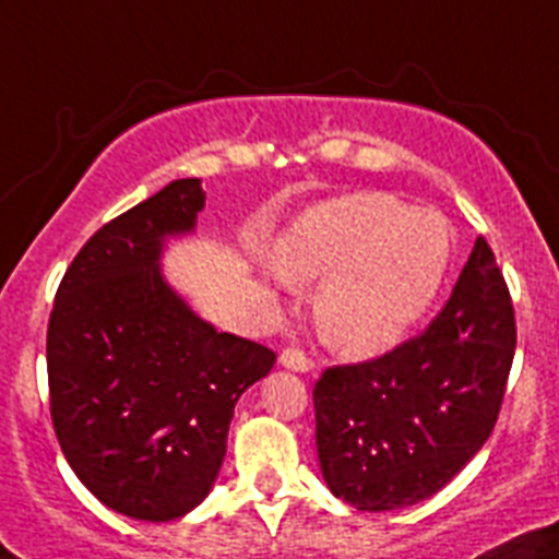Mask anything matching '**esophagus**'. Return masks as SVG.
I'll list each match as a JSON object with an SVG mask.
<instances>
[{
	"label": "esophagus",
	"instance_id": "34e87169",
	"mask_svg": "<svg viewBox=\"0 0 559 559\" xmlns=\"http://www.w3.org/2000/svg\"><path fill=\"white\" fill-rule=\"evenodd\" d=\"M278 361H281V367H286V370H295V373H311V370H314V361H311L300 348H284L281 350Z\"/></svg>",
	"mask_w": 559,
	"mask_h": 559
}]
</instances>
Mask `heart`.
<instances>
[{"label": "heart", "mask_w": 559, "mask_h": 559, "mask_svg": "<svg viewBox=\"0 0 559 559\" xmlns=\"http://www.w3.org/2000/svg\"><path fill=\"white\" fill-rule=\"evenodd\" d=\"M454 228L440 211L390 194H348L300 214L281 236L275 264L317 284V329L331 348L376 356L404 340L449 278Z\"/></svg>", "instance_id": "obj_1"}]
</instances>
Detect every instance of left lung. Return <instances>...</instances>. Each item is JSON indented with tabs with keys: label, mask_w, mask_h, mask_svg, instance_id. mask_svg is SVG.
<instances>
[{
	"label": "left lung",
	"mask_w": 559,
	"mask_h": 559,
	"mask_svg": "<svg viewBox=\"0 0 559 559\" xmlns=\"http://www.w3.org/2000/svg\"><path fill=\"white\" fill-rule=\"evenodd\" d=\"M515 356V311L496 255L476 239L449 304L379 359L314 384L317 456L336 499L361 512L426 501L490 437Z\"/></svg>",
	"instance_id": "8db88e82"
}]
</instances>
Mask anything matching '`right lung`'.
<instances>
[{
    "label": "right lung",
    "mask_w": 559,
    "mask_h": 559,
    "mask_svg": "<svg viewBox=\"0 0 559 559\" xmlns=\"http://www.w3.org/2000/svg\"><path fill=\"white\" fill-rule=\"evenodd\" d=\"M205 192L173 180L83 245L47 331L49 409L60 451L88 490L135 521H175L214 487L234 406L273 370L259 342L217 331L160 273L192 234Z\"/></svg>",
    "instance_id": "add662e5"
}]
</instances>
